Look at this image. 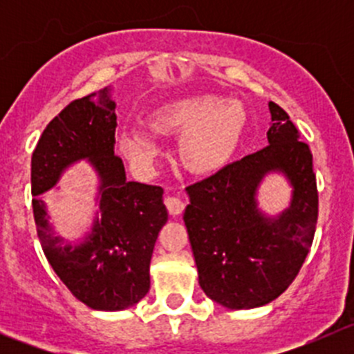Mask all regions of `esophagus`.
<instances>
[{
  "instance_id": "obj_1",
  "label": "esophagus",
  "mask_w": 354,
  "mask_h": 354,
  "mask_svg": "<svg viewBox=\"0 0 354 354\" xmlns=\"http://www.w3.org/2000/svg\"><path fill=\"white\" fill-rule=\"evenodd\" d=\"M164 203H166L167 207V212L171 214V216H180L181 212L185 210V202L181 200L180 197H166L164 198Z\"/></svg>"
}]
</instances>
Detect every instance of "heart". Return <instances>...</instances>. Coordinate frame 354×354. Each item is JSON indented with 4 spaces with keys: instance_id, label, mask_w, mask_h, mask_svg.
Returning <instances> with one entry per match:
<instances>
[{
    "instance_id": "obj_1",
    "label": "heart",
    "mask_w": 354,
    "mask_h": 354,
    "mask_svg": "<svg viewBox=\"0 0 354 354\" xmlns=\"http://www.w3.org/2000/svg\"><path fill=\"white\" fill-rule=\"evenodd\" d=\"M152 128L160 135H180L178 156L195 174L221 169L240 147L246 124L245 109L238 102L216 95L176 99L152 111ZM120 147L137 164H147L157 154L151 133L131 128L121 133Z\"/></svg>"
}]
</instances>
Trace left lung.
<instances>
[{
    "mask_svg": "<svg viewBox=\"0 0 354 354\" xmlns=\"http://www.w3.org/2000/svg\"><path fill=\"white\" fill-rule=\"evenodd\" d=\"M269 109V145L187 187L190 205L183 219L200 288L231 310L267 305L286 291L319 219L312 151L286 111L272 101ZM269 170H283L295 188L292 207L277 220L263 218L254 203L256 187Z\"/></svg>",
    "mask_w": 354,
    "mask_h": 354,
    "instance_id": "1",
    "label": "left lung"
}]
</instances>
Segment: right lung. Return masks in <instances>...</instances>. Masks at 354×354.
<instances>
[{"label": "right lung", "instance_id": "right-lung-1", "mask_svg": "<svg viewBox=\"0 0 354 354\" xmlns=\"http://www.w3.org/2000/svg\"><path fill=\"white\" fill-rule=\"evenodd\" d=\"M108 87L75 99L42 131L32 154V195L44 194L68 164L87 157L101 176L94 230L77 245L53 236L42 200H32L44 255L71 295L94 310L128 308L151 288L152 250L167 221L162 188L127 181L114 154L116 114Z\"/></svg>", "mask_w": 354, "mask_h": 354}]
</instances>
